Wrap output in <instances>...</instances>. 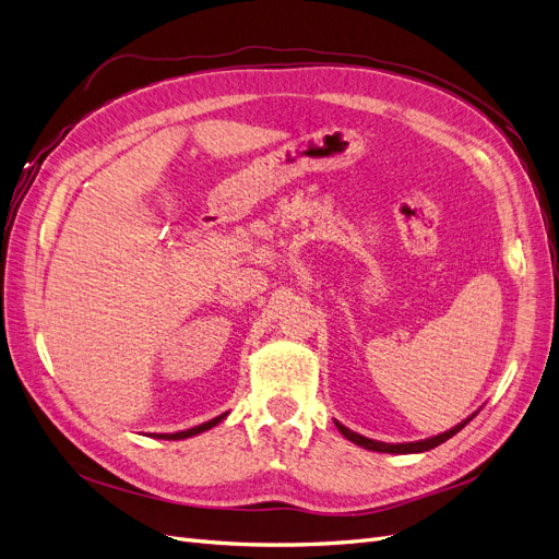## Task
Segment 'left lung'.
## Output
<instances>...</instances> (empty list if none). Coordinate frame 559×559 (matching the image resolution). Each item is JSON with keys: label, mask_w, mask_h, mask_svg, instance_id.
<instances>
[{"label": "left lung", "mask_w": 559, "mask_h": 559, "mask_svg": "<svg viewBox=\"0 0 559 559\" xmlns=\"http://www.w3.org/2000/svg\"><path fill=\"white\" fill-rule=\"evenodd\" d=\"M471 419V417H468ZM466 419V421H468ZM466 421H462V425H456L454 429H450V431H445V433H441V436H433V438H427V441H417V443H380V441H373V438H366V436H361V433H354V431H349L347 427H343L341 421H335V427H337V431H341L345 438H349L352 443H357V445H361V448H366V450H376V452H394V454H408V452H425V450H431V448H436V445H441V443H445L448 438H452L456 431H462L464 427H466Z\"/></svg>", "instance_id": "8db88e82"}]
</instances>
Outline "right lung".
<instances>
[{"mask_svg":"<svg viewBox=\"0 0 559 559\" xmlns=\"http://www.w3.org/2000/svg\"><path fill=\"white\" fill-rule=\"evenodd\" d=\"M226 417V413L224 415H218V417H214V419H210V421H205V425H200V427H193V429H186V431H177V433H160V436H156V438H165V441H179V438H189V436H195V433H200V431H207V429H212L214 425H218V421H222Z\"/></svg>","mask_w":559,"mask_h":559,"instance_id":"add662e5","label":"right lung"}]
</instances>
